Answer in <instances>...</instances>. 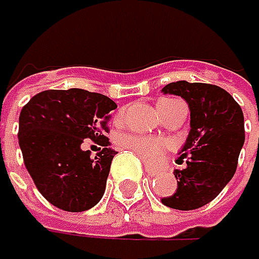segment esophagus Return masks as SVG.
Wrapping results in <instances>:
<instances>
[{"label":"esophagus","instance_id":"obj_1","mask_svg":"<svg viewBox=\"0 0 259 259\" xmlns=\"http://www.w3.org/2000/svg\"><path fill=\"white\" fill-rule=\"evenodd\" d=\"M145 171H146V172H148V176H151V177L157 176V171H155V169H152V168H148V166H146V168H145Z\"/></svg>","mask_w":259,"mask_h":259}]
</instances>
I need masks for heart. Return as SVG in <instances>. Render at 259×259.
Instances as JSON below:
<instances>
[{"label":"heart","instance_id":"obj_1","mask_svg":"<svg viewBox=\"0 0 259 259\" xmlns=\"http://www.w3.org/2000/svg\"><path fill=\"white\" fill-rule=\"evenodd\" d=\"M122 116H123V111L119 113V117H122ZM120 143L125 149H130L131 152H134L137 157H140L143 161H146L149 165H154L157 161H160L165 151L169 146L165 139L145 137V136H139V134H126L122 137Z\"/></svg>","mask_w":259,"mask_h":259}]
</instances>
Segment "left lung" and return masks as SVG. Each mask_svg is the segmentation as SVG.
<instances>
[{"instance_id":"left-lung-1","label":"left lung","mask_w":259,"mask_h":259,"mask_svg":"<svg viewBox=\"0 0 259 259\" xmlns=\"http://www.w3.org/2000/svg\"><path fill=\"white\" fill-rule=\"evenodd\" d=\"M188 102L191 131L180 152L186 168L176 169L177 191L161 203L179 210H192L210 203L237 171L244 143L241 107L221 87L201 82H171L161 88Z\"/></svg>"}]
</instances>
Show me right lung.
<instances>
[{
  "mask_svg": "<svg viewBox=\"0 0 259 259\" xmlns=\"http://www.w3.org/2000/svg\"><path fill=\"white\" fill-rule=\"evenodd\" d=\"M116 108L107 96L80 88L46 90L22 107L18 140L24 165L49 203L82 212L101 201L117 154L104 136ZM83 138L106 148L90 157L80 149Z\"/></svg>",
  "mask_w": 259,
  "mask_h": 259,
  "instance_id": "1",
  "label": "right lung"
}]
</instances>
